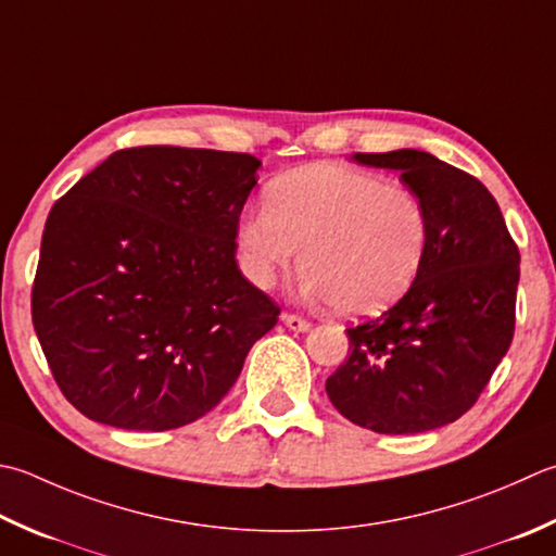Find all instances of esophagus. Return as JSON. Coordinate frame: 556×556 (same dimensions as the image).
Returning <instances> with one entry per match:
<instances>
[{
  "label": "esophagus",
  "mask_w": 556,
  "mask_h": 556,
  "mask_svg": "<svg viewBox=\"0 0 556 556\" xmlns=\"http://www.w3.org/2000/svg\"><path fill=\"white\" fill-rule=\"evenodd\" d=\"M281 320H285L287 328L293 332H308L313 328L306 318H301V315H293V313H285L281 315Z\"/></svg>",
  "instance_id": "esophagus-1"
}]
</instances>
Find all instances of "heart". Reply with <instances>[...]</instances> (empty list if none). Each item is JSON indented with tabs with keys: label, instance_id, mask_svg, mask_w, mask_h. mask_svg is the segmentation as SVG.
Returning <instances> with one entry per match:
<instances>
[{
	"label": "heart",
	"instance_id": "b5f03b06",
	"mask_svg": "<svg viewBox=\"0 0 556 556\" xmlns=\"http://www.w3.org/2000/svg\"><path fill=\"white\" fill-rule=\"evenodd\" d=\"M238 263L271 289L299 260L303 291L350 318L393 306L421 271L429 214L415 192L352 166H306L277 178L265 210L245 212Z\"/></svg>",
	"mask_w": 556,
	"mask_h": 556
}]
</instances>
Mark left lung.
<instances>
[{"mask_svg": "<svg viewBox=\"0 0 556 556\" xmlns=\"http://www.w3.org/2000/svg\"><path fill=\"white\" fill-rule=\"evenodd\" d=\"M400 170L429 214V250L393 308L346 330L350 356L325 380L342 417L376 433H419L460 419L516 330L520 253L484 185L427 151L354 154Z\"/></svg>", "mask_w": 556, "mask_h": 556, "instance_id": "obj_1", "label": "left lung"}]
</instances>
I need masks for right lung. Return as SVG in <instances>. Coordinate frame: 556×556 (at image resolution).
Listing matches in <instances>:
<instances>
[{"instance_id": "right-lung-1", "label": "right lung", "mask_w": 556, "mask_h": 556, "mask_svg": "<svg viewBox=\"0 0 556 556\" xmlns=\"http://www.w3.org/2000/svg\"><path fill=\"white\" fill-rule=\"evenodd\" d=\"M257 168L238 151L119 149L52 204L33 328L84 417L168 431L233 388L279 315L236 263Z\"/></svg>"}]
</instances>
